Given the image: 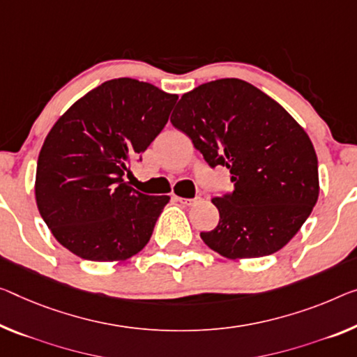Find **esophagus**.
Listing matches in <instances>:
<instances>
[{"label":"esophagus","instance_id":"1","mask_svg":"<svg viewBox=\"0 0 357 357\" xmlns=\"http://www.w3.org/2000/svg\"><path fill=\"white\" fill-rule=\"evenodd\" d=\"M177 199L182 202L185 206H195L197 202H201V196H195V197H177Z\"/></svg>","mask_w":357,"mask_h":357}]
</instances>
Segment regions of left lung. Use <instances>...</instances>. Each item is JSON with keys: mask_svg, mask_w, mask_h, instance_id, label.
<instances>
[{"mask_svg": "<svg viewBox=\"0 0 357 357\" xmlns=\"http://www.w3.org/2000/svg\"><path fill=\"white\" fill-rule=\"evenodd\" d=\"M171 123L211 167L229 169L234 190L213 197L218 225L201 238L227 259H257L297 234L319 196L308 134L278 102L243 79L225 78L182 96Z\"/></svg>", "mask_w": 357, "mask_h": 357, "instance_id": "obj_1", "label": "left lung"}]
</instances>
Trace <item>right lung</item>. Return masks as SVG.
Instances as JSON below:
<instances>
[{
	"label": "right lung",
	"instance_id": "add662e5",
	"mask_svg": "<svg viewBox=\"0 0 357 357\" xmlns=\"http://www.w3.org/2000/svg\"><path fill=\"white\" fill-rule=\"evenodd\" d=\"M177 98L144 81L109 79L54 124L38 156L35 195L65 249L114 261L145 248L169 196L140 193L124 175L164 129Z\"/></svg>",
	"mask_w": 357,
	"mask_h": 357
}]
</instances>
